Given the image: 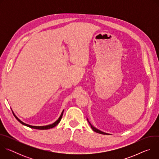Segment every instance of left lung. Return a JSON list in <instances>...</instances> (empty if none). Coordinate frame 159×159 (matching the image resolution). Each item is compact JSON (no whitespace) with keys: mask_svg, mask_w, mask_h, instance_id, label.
<instances>
[{"mask_svg":"<svg viewBox=\"0 0 159 159\" xmlns=\"http://www.w3.org/2000/svg\"><path fill=\"white\" fill-rule=\"evenodd\" d=\"M87 121H88V120H87ZM89 124H90V127H91V128L93 129V130L94 131H95V132H96V133H100V134H109L108 133H104V132H102V131H100V130L96 129V128H94L90 123H89Z\"/></svg>","mask_w":159,"mask_h":159,"instance_id":"8db88e82","label":"left lung"}]
</instances>
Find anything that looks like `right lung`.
Wrapping results in <instances>:
<instances>
[{
  "label": "right lung",
  "instance_id": "obj_1",
  "mask_svg": "<svg viewBox=\"0 0 159 159\" xmlns=\"http://www.w3.org/2000/svg\"><path fill=\"white\" fill-rule=\"evenodd\" d=\"M12 113H13V115H14V116H15V118L17 120V121H19L22 125H25V126H28V127H30V128H34V129H50V128H53V127H55V126H57L59 123H60V120H61V118H62V116H63V111H62V112H61V115H60V118L55 122V123H53V124H52V125H47V126H31V125H28V124H26V123H23L22 121H21L19 119H18L16 116V115L14 114V112H12Z\"/></svg>",
  "mask_w": 159,
  "mask_h": 159
}]
</instances>
